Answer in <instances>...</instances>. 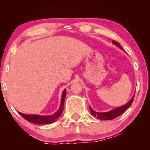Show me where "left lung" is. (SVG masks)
<instances>
[{"label":"left lung","mask_w":150,"mask_h":150,"mask_svg":"<svg viewBox=\"0 0 150 150\" xmlns=\"http://www.w3.org/2000/svg\"><path fill=\"white\" fill-rule=\"evenodd\" d=\"M113 43L115 44V45L118 46V47H119L120 49H123V48H122L119 44V43L116 42V41H113ZM133 99H134V96L126 104L123 105V106H120V107L115 108V109L111 110V111H108V112H104V113L96 112V111H94V110L90 107V106H89V110H90L91 113H92L93 116L96 117V118H99V119L112 120V119H114V118H116V117L119 116L120 115H121L122 113L124 112L125 110L127 109V108L130 107V106L132 104V101H133Z\"/></svg>","instance_id":"8db88e82"}]
</instances>
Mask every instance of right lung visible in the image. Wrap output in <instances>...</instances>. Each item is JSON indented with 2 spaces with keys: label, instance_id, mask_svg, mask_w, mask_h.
I'll return each mask as SVG.
<instances>
[{
  "label": "right lung",
  "instance_id": "right-lung-1",
  "mask_svg": "<svg viewBox=\"0 0 150 150\" xmlns=\"http://www.w3.org/2000/svg\"><path fill=\"white\" fill-rule=\"evenodd\" d=\"M65 94H66V92H65V89H64L63 94H62L61 104V106H60V108L53 115H50V116H40V115L24 114V113L18 112L19 114L23 117L25 119L28 120V121H30L32 123H35V124H49V123H53V122L56 121L59 118V116H61L62 112H63Z\"/></svg>",
  "mask_w": 150,
  "mask_h": 150
}]
</instances>
